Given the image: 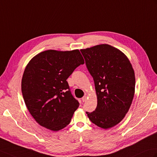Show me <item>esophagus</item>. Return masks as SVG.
Segmentation results:
<instances>
[{
  "instance_id": "34e87169",
  "label": "esophagus",
  "mask_w": 157,
  "mask_h": 157,
  "mask_svg": "<svg viewBox=\"0 0 157 157\" xmlns=\"http://www.w3.org/2000/svg\"><path fill=\"white\" fill-rule=\"evenodd\" d=\"M82 101H83V102H84V101H86V100H87V96H83V98H82Z\"/></svg>"
}]
</instances>
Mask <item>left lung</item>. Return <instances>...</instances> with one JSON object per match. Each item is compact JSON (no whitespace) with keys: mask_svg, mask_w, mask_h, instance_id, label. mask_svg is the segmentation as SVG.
<instances>
[{"mask_svg":"<svg viewBox=\"0 0 157 157\" xmlns=\"http://www.w3.org/2000/svg\"><path fill=\"white\" fill-rule=\"evenodd\" d=\"M95 84L97 107L86 112L89 119L101 128L118 124L128 112L135 91V75L128 57L108 44L80 50Z\"/></svg>","mask_w":157,"mask_h":157,"instance_id":"8db88e82","label":"left lung"}]
</instances>
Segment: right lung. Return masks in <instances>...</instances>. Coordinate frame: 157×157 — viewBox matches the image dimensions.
Segmentation results:
<instances>
[{"label": "right lung", "mask_w": 157, "mask_h": 157, "mask_svg": "<svg viewBox=\"0 0 157 157\" xmlns=\"http://www.w3.org/2000/svg\"><path fill=\"white\" fill-rule=\"evenodd\" d=\"M83 63L79 49L44 51L29 62L21 91L29 112L39 125L58 131L70 124L79 103L72 96L66 80Z\"/></svg>", "instance_id": "right-lung-1"}]
</instances>
